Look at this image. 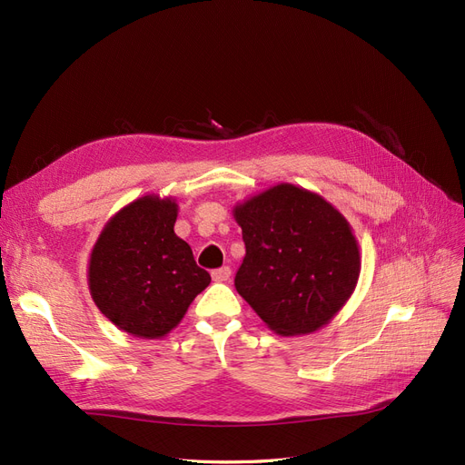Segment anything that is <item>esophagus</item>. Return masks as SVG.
<instances>
[{
  "mask_svg": "<svg viewBox=\"0 0 465 465\" xmlns=\"http://www.w3.org/2000/svg\"><path fill=\"white\" fill-rule=\"evenodd\" d=\"M232 276V268L230 266H222V268H216L213 270V280L214 282H228Z\"/></svg>",
  "mask_w": 465,
  "mask_h": 465,
  "instance_id": "esophagus-1",
  "label": "esophagus"
}]
</instances>
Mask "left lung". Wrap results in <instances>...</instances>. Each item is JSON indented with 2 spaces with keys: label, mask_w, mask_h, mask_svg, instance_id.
Returning a JSON list of instances; mask_svg holds the SVG:
<instances>
[{
  "label": "left lung",
  "mask_w": 465,
  "mask_h": 465,
  "mask_svg": "<svg viewBox=\"0 0 465 465\" xmlns=\"http://www.w3.org/2000/svg\"><path fill=\"white\" fill-rule=\"evenodd\" d=\"M245 259L235 289L272 331L312 333L351 299L360 276L358 242L331 203L293 183L239 203Z\"/></svg>",
  "instance_id": "8db88e82"
}]
</instances>
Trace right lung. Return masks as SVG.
<instances>
[{"mask_svg": "<svg viewBox=\"0 0 465 465\" xmlns=\"http://www.w3.org/2000/svg\"><path fill=\"white\" fill-rule=\"evenodd\" d=\"M178 204L145 195L126 204L103 228L90 256L94 302L118 330L159 339L211 283L192 247L174 233Z\"/></svg>", "mask_w": 465, "mask_h": 465, "instance_id": "add662e5", "label": "right lung"}]
</instances>
